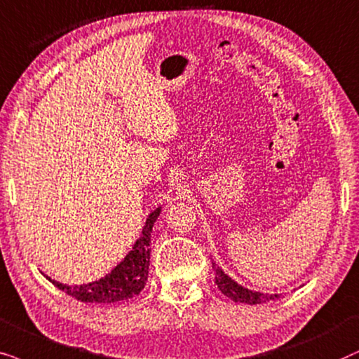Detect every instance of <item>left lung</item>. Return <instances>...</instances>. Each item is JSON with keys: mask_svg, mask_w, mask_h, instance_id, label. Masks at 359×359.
Returning <instances> with one entry per match:
<instances>
[{"mask_svg": "<svg viewBox=\"0 0 359 359\" xmlns=\"http://www.w3.org/2000/svg\"><path fill=\"white\" fill-rule=\"evenodd\" d=\"M213 271H215V280H217V285L218 289L222 290V292L226 295L228 299L235 300V302H243V304H264V302H269V300H274L279 297V295H271V294H261V292H255V290H250L246 287H243L235 280L231 279L228 274H224V272L219 269V267L215 264L213 262Z\"/></svg>", "mask_w": 359, "mask_h": 359, "instance_id": "8db88e82", "label": "left lung"}]
</instances>
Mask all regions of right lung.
<instances>
[{
  "mask_svg": "<svg viewBox=\"0 0 359 359\" xmlns=\"http://www.w3.org/2000/svg\"><path fill=\"white\" fill-rule=\"evenodd\" d=\"M161 208H156L146 219L144 228L140 240L136 241L133 251L128 255L114 269L95 283L83 285H67L57 280H50L57 289L64 290L65 294L80 300V302L95 304H111L118 300H126L135 297L144 289L147 274H149V257H151V231L154 226Z\"/></svg>",
  "mask_w": 359,
  "mask_h": 359,
  "instance_id": "obj_1",
  "label": "right lung"
}]
</instances>
